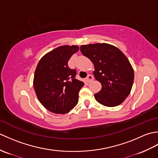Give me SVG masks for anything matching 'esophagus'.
<instances>
[{
    "mask_svg": "<svg viewBox=\"0 0 158 158\" xmlns=\"http://www.w3.org/2000/svg\"><path fill=\"white\" fill-rule=\"evenodd\" d=\"M93 79H94L93 76L91 75H88V77H87L85 78V81L87 83H89V82H91Z\"/></svg>",
    "mask_w": 158,
    "mask_h": 158,
    "instance_id": "esophagus-1",
    "label": "esophagus"
}]
</instances>
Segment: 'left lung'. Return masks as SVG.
Wrapping results in <instances>:
<instances>
[{"instance_id": "left-lung-1", "label": "left lung", "mask_w": 158, "mask_h": 158, "mask_svg": "<svg viewBox=\"0 0 158 158\" xmlns=\"http://www.w3.org/2000/svg\"><path fill=\"white\" fill-rule=\"evenodd\" d=\"M80 50L94 64V75L102 85L100 91L94 94L96 101L109 107L122 104L130 94L135 77L127 57L108 43L83 45Z\"/></svg>"}]
</instances>
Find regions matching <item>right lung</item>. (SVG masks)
Masks as SVG:
<instances>
[{
    "label": "right lung",
    "mask_w": 158,
    "mask_h": 158,
    "mask_svg": "<svg viewBox=\"0 0 158 158\" xmlns=\"http://www.w3.org/2000/svg\"><path fill=\"white\" fill-rule=\"evenodd\" d=\"M79 49L77 45H62L47 53L35 70L33 85L43 106L56 114H65L75 107L84 83L75 79L76 70L68 62Z\"/></svg>",
    "instance_id": "obj_1"
}]
</instances>
